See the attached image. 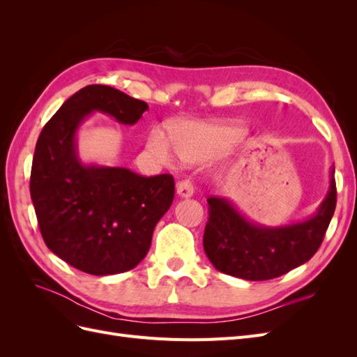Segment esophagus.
Here are the masks:
<instances>
[{"label": "esophagus", "instance_id": "obj_1", "mask_svg": "<svg viewBox=\"0 0 357 357\" xmlns=\"http://www.w3.org/2000/svg\"><path fill=\"white\" fill-rule=\"evenodd\" d=\"M177 190V195L180 198H190L193 195V185L190 180H181L177 183L176 186Z\"/></svg>", "mask_w": 357, "mask_h": 357}]
</instances>
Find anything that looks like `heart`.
<instances>
[{
    "mask_svg": "<svg viewBox=\"0 0 357 357\" xmlns=\"http://www.w3.org/2000/svg\"><path fill=\"white\" fill-rule=\"evenodd\" d=\"M243 129L236 125L185 122L172 129V135L155 128L147 138V149L162 165H174L178 158L201 162L218 156L240 142Z\"/></svg>",
    "mask_w": 357,
    "mask_h": 357,
    "instance_id": "b5f03b06",
    "label": "heart"
}]
</instances>
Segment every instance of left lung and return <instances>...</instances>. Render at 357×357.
I'll list each match as a JSON object with an SVG mask.
<instances>
[{"instance_id":"obj_1","label":"left lung","mask_w":357,"mask_h":357,"mask_svg":"<svg viewBox=\"0 0 357 357\" xmlns=\"http://www.w3.org/2000/svg\"><path fill=\"white\" fill-rule=\"evenodd\" d=\"M204 231V250L215 269L250 282H262L289 273L314 256L337 205L335 171L316 214L304 222L275 226L253 223L229 199L213 197Z\"/></svg>"}]
</instances>
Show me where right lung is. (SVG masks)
Returning a JSON list of instances; mask_svg holds the SVG:
<instances>
[{
	"label": "right lung",
	"instance_id": "add662e5",
	"mask_svg": "<svg viewBox=\"0 0 357 357\" xmlns=\"http://www.w3.org/2000/svg\"><path fill=\"white\" fill-rule=\"evenodd\" d=\"M144 101L105 84L75 92L43 128L31 168V199L43 240L62 261L92 275L129 271L147 255L156 223L174 199L169 174L86 165L75 134L93 112L134 125Z\"/></svg>",
	"mask_w": 357,
	"mask_h": 357
}]
</instances>
